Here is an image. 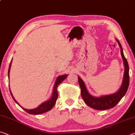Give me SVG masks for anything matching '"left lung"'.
<instances>
[{
	"instance_id": "obj_1",
	"label": "left lung",
	"mask_w": 135,
	"mask_h": 135,
	"mask_svg": "<svg viewBox=\"0 0 135 135\" xmlns=\"http://www.w3.org/2000/svg\"><path fill=\"white\" fill-rule=\"evenodd\" d=\"M116 40L117 41L121 49V54L123 58L124 69H125L123 83H122L121 88H119L118 92L113 94L104 95L99 97H94L89 94L83 80L80 76H78V83H79L81 88V95L82 98L83 99L85 103L92 109L99 110H104L112 108L119 102L127 91L128 85H129V68H128L127 60L124 57L121 43L117 38H116Z\"/></svg>"
}]
</instances>
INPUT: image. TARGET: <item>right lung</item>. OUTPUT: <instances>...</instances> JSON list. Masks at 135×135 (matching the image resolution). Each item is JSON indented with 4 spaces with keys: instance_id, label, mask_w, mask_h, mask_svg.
Wrapping results in <instances>:
<instances>
[{
    "instance_id": "1",
    "label": "right lung",
    "mask_w": 135,
    "mask_h": 135,
    "mask_svg": "<svg viewBox=\"0 0 135 135\" xmlns=\"http://www.w3.org/2000/svg\"><path fill=\"white\" fill-rule=\"evenodd\" d=\"M11 63H12V60L11 61V63H10V65L9 66V69H8V78H9V72H10V68H11ZM68 75H60L57 77V80H56L55 84H54V86L53 88V92L52 94V96L51 97V98L48 100L45 101V102L41 103V104L39 105L38 107H37V108L33 109H26L22 107L21 105H20L19 104H18L15 99L14 98L13 96H12V94L11 92V90H9L10 93H11V95H12V97L14 101L18 105H20L22 108L25 110L27 113H30V114H32V115H39V114H41L43 113L46 112H48L52 109V107L54 106L55 104L57 101V99L58 98V92H57V87L63 81L65 80L66 78H67ZM10 89V88H9Z\"/></svg>"
}]
</instances>
